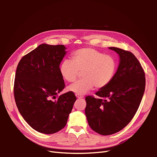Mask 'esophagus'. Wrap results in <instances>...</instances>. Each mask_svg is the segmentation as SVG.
<instances>
[{
    "instance_id": "1",
    "label": "esophagus",
    "mask_w": 157,
    "mask_h": 157,
    "mask_svg": "<svg viewBox=\"0 0 157 157\" xmlns=\"http://www.w3.org/2000/svg\"><path fill=\"white\" fill-rule=\"evenodd\" d=\"M76 97H77V98L78 99H80V98H84L83 96H81V95H79V94H76Z\"/></svg>"
}]
</instances>
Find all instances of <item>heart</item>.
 I'll return each mask as SVG.
<instances>
[{
    "mask_svg": "<svg viewBox=\"0 0 157 157\" xmlns=\"http://www.w3.org/2000/svg\"><path fill=\"white\" fill-rule=\"evenodd\" d=\"M72 59H65L61 62L59 72L66 81L73 82L82 71L84 78L68 87L69 91L76 94H86L94 86L96 88L105 87L111 82L117 69V61L113 56L92 48L75 51Z\"/></svg>",
    "mask_w": 157,
    "mask_h": 157,
    "instance_id": "obj_1",
    "label": "heart"
}]
</instances>
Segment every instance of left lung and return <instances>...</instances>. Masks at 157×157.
Instances as JSON below:
<instances>
[{
  "mask_svg": "<svg viewBox=\"0 0 157 157\" xmlns=\"http://www.w3.org/2000/svg\"><path fill=\"white\" fill-rule=\"evenodd\" d=\"M119 56V64L111 82L96 93L98 98L86 97L85 114L90 127L107 136L128 124L139 108L145 88V73L132 52L109 47Z\"/></svg>",
  "mask_w": 157,
  "mask_h": 157,
  "instance_id": "obj_1",
  "label": "left lung"
}]
</instances>
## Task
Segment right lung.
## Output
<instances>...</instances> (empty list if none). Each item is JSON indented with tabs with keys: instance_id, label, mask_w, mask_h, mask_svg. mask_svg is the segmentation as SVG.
<instances>
[{
	"instance_id": "1",
	"label": "right lung",
	"mask_w": 157,
	"mask_h": 157,
	"mask_svg": "<svg viewBox=\"0 0 157 157\" xmlns=\"http://www.w3.org/2000/svg\"><path fill=\"white\" fill-rule=\"evenodd\" d=\"M66 53L64 45L42 44L17 65L13 87L16 105L28 124L42 134L63 129L77 99L71 92L55 99L65 87L59 65Z\"/></svg>"
}]
</instances>
